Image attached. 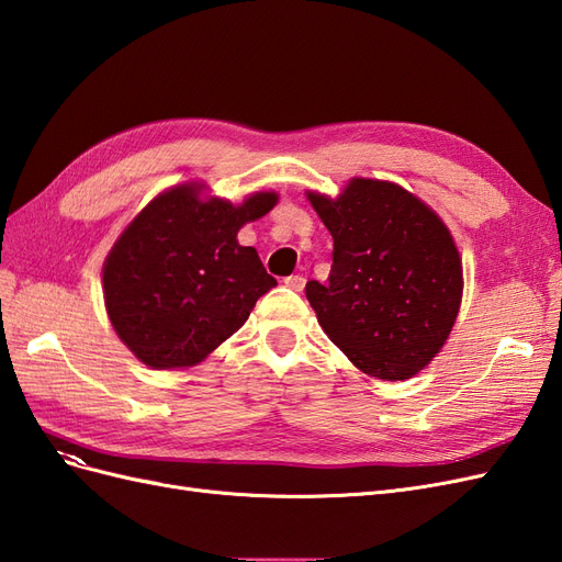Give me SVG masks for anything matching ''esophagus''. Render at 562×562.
<instances>
[{"instance_id":"obj_1","label":"esophagus","mask_w":562,"mask_h":562,"mask_svg":"<svg viewBox=\"0 0 562 562\" xmlns=\"http://www.w3.org/2000/svg\"><path fill=\"white\" fill-rule=\"evenodd\" d=\"M283 283H285V288H291V291H295V293H302V288H304V283H307V279L300 277V274H293V277L283 279Z\"/></svg>"}]
</instances>
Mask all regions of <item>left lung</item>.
<instances>
[{"instance_id":"8db88e82","label":"left lung","mask_w":562,"mask_h":562,"mask_svg":"<svg viewBox=\"0 0 562 562\" xmlns=\"http://www.w3.org/2000/svg\"><path fill=\"white\" fill-rule=\"evenodd\" d=\"M333 236L328 283L307 281L321 328L378 380H411L446 345L462 304V260L427 203L353 178L337 199L307 194Z\"/></svg>"}]
</instances>
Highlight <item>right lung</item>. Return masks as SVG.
Wrapping results in <instances>:
<instances>
[{"label": "right lung", "mask_w": 562, "mask_h": 562, "mask_svg": "<svg viewBox=\"0 0 562 562\" xmlns=\"http://www.w3.org/2000/svg\"><path fill=\"white\" fill-rule=\"evenodd\" d=\"M178 184L151 199L112 246L105 307L119 339L157 370L190 368L223 345L277 279L236 234L277 206L258 192L239 206Z\"/></svg>", "instance_id": "obj_1"}]
</instances>
